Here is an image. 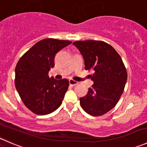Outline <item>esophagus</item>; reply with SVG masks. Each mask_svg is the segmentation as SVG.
Returning a JSON list of instances; mask_svg holds the SVG:
<instances>
[{"label":"esophagus","instance_id":"obj_1","mask_svg":"<svg viewBox=\"0 0 147 147\" xmlns=\"http://www.w3.org/2000/svg\"><path fill=\"white\" fill-rule=\"evenodd\" d=\"M69 85H71V86H75V85H76V84H78V82L74 80L70 79L69 80Z\"/></svg>","mask_w":147,"mask_h":147}]
</instances>
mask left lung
Segmentation results:
<instances>
[{
	"label": "left lung",
	"mask_w": 147,
	"mask_h": 147,
	"mask_svg": "<svg viewBox=\"0 0 147 147\" xmlns=\"http://www.w3.org/2000/svg\"><path fill=\"white\" fill-rule=\"evenodd\" d=\"M84 60V69L92 70L94 82L80 105L87 113L100 116L115 107L122 94L127 73L122 60L110 45L102 41L74 42Z\"/></svg>",
	"instance_id": "1"
}]
</instances>
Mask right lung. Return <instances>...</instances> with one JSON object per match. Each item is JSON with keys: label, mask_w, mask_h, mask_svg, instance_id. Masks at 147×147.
I'll list each match as a JSON object with an SVG mask.
<instances>
[{"label": "right lung", "mask_w": 147, "mask_h": 147, "mask_svg": "<svg viewBox=\"0 0 147 147\" xmlns=\"http://www.w3.org/2000/svg\"><path fill=\"white\" fill-rule=\"evenodd\" d=\"M72 42L47 38L28 50L16 67V90L24 105L33 113L45 115L61 105L69 87L67 79L50 78L57 52Z\"/></svg>", "instance_id": "right-lung-1"}]
</instances>
